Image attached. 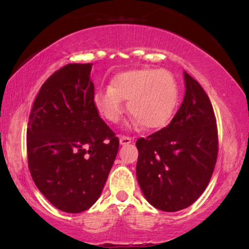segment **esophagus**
<instances>
[{"mask_svg":"<svg viewBox=\"0 0 249 249\" xmlns=\"http://www.w3.org/2000/svg\"><path fill=\"white\" fill-rule=\"evenodd\" d=\"M132 142V138L129 136H121L120 137V144L121 145H128Z\"/></svg>","mask_w":249,"mask_h":249,"instance_id":"34e87169","label":"esophagus"}]
</instances>
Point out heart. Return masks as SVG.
<instances>
[{
  "label": "heart",
  "instance_id": "b5f03b06",
  "mask_svg": "<svg viewBox=\"0 0 249 249\" xmlns=\"http://www.w3.org/2000/svg\"><path fill=\"white\" fill-rule=\"evenodd\" d=\"M178 96V84L170 71L145 68L118 74L110 87L95 93L94 103L102 117L117 122L124 113L122 101H128L129 113L144 128L156 129L170 121Z\"/></svg>",
  "mask_w": 249,
  "mask_h": 249
}]
</instances>
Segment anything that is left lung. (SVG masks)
<instances>
[{
    "instance_id": "1",
    "label": "left lung",
    "mask_w": 249,
    "mask_h": 249,
    "mask_svg": "<svg viewBox=\"0 0 249 249\" xmlns=\"http://www.w3.org/2000/svg\"><path fill=\"white\" fill-rule=\"evenodd\" d=\"M185 96L165 128L136 142L137 180L158 210L192 205L209 185L219 152L216 119L203 87L186 72Z\"/></svg>"
}]
</instances>
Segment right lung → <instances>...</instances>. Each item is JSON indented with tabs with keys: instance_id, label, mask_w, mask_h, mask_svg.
<instances>
[{
	"instance_id": "right-lung-1",
	"label": "right lung",
	"mask_w": 249,
	"mask_h": 249,
	"mask_svg": "<svg viewBox=\"0 0 249 249\" xmlns=\"http://www.w3.org/2000/svg\"><path fill=\"white\" fill-rule=\"evenodd\" d=\"M90 63H70L43 84L27 127L32 178L63 212L80 213L100 197L119 149V138L94 103Z\"/></svg>"
}]
</instances>
